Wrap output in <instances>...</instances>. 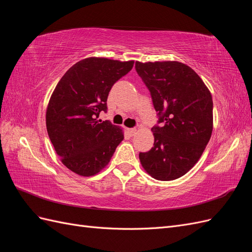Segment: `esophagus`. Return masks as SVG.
<instances>
[{"label":"esophagus","instance_id":"1","mask_svg":"<svg viewBox=\"0 0 252 252\" xmlns=\"http://www.w3.org/2000/svg\"><path fill=\"white\" fill-rule=\"evenodd\" d=\"M127 132H128V134L130 135V136H133L134 134H136V129L135 128H128L127 129Z\"/></svg>","mask_w":252,"mask_h":252}]
</instances>
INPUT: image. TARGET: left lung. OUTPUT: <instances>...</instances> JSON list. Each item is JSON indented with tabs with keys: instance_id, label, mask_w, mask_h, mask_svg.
Wrapping results in <instances>:
<instances>
[{
	"instance_id": "obj_1",
	"label": "left lung",
	"mask_w": 252,
	"mask_h": 252,
	"mask_svg": "<svg viewBox=\"0 0 252 252\" xmlns=\"http://www.w3.org/2000/svg\"><path fill=\"white\" fill-rule=\"evenodd\" d=\"M135 70L150 91L161 127L151 128L155 143L140 152L143 168L158 181L186 174L199 161L213 128L209 89L192 68L178 61L135 62Z\"/></svg>"
}]
</instances>
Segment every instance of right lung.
Listing matches in <instances>:
<instances>
[{
  "label": "right lung",
  "instance_id": "right-lung-1",
  "mask_svg": "<svg viewBox=\"0 0 252 252\" xmlns=\"http://www.w3.org/2000/svg\"><path fill=\"white\" fill-rule=\"evenodd\" d=\"M133 63L84 59L66 71L53 90L46 110L47 132L61 161L72 172L82 177L98 173L123 141V129L98 116L107 111L113 84L132 69Z\"/></svg>",
  "mask_w": 252,
  "mask_h": 252
}]
</instances>
